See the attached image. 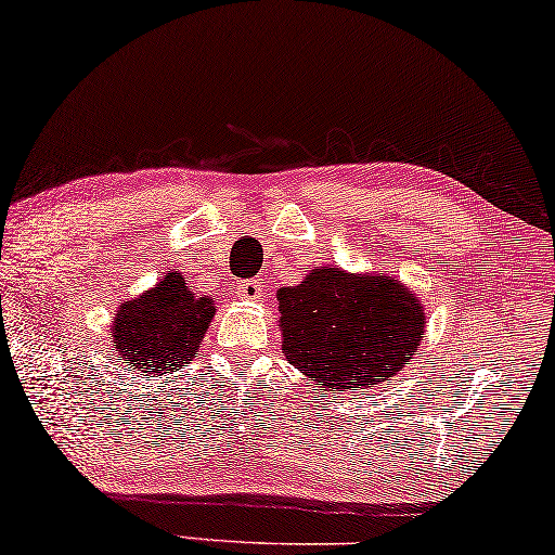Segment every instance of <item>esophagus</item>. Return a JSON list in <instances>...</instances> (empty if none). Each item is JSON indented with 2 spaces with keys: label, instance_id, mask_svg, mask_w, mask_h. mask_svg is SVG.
I'll return each mask as SVG.
<instances>
[{
  "label": "esophagus",
  "instance_id": "obj_1",
  "mask_svg": "<svg viewBox=\"0 0 555 555\" xmlns=\"http://www.w3.org/2000/svg\"><path fill=\"white\" fill-rule=\"evenodd\" d=\"M236 294L242 296L244 301H259L261 296H263V281H261V279H246V281H238Z\"/></svg>",
  "mask_w": 555,
  "mask_h": 555
}]
</instances>
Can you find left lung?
<instances>
[{"mask_svg":"<svg viewBox=\"0 0 555 555\" xmlns=\"http://www.w3.org/2000/svg\"><path fill=\"white\" fill-rule=\"evenodd\" d=\"M276 299L281 351L328 391L391 382L424 341V306L393 276L317 267Z\"/></svg>","mask_w":555,"mask_h":555,"instance_id":"left-lung-1","label":"left lung"}]
</instances>
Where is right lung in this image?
I'll list each match as a JSON object with an SVG mask.
<instances>
[{"label":"right lung","mask_w":555,"mask_h":555,"mask_svg":"<svg viewBox=\"0 0 555 555\" xmlns=\"http://www.w3.org/2000/svg\"><path fill=\"white\" fill-rule=\"evenodd\" d=\"M214 311L211 299L189 292L181 274L171 271L146 294L119 306L112 324L114 351L139 374H169L194 359Z\"/></svg>","instance_id":"1"}]
</instances>
